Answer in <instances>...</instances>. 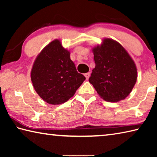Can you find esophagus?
I'll use <instances>...</instances> for the list:
<instances>
[{"instance_id": "obj_1", "label": "esophagus", "mask_w": 157, "mask_h": 157, "mask_svg": "<svg viewBox=\"0 0 157 157\" xmlns=\"http://www.w3.org/2000/svg\"><path fill=\"white\" fill-rule=\"evenodd\" d=\"M84 75H85V77H86V79H89V77H90V73H85V74H84Z\"/></svg>"}]
</instances>
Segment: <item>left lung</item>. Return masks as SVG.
Returning a JSON list of instances; mask_svg holds the SVG:
<instances>
[{
    "instance_id": "left-lung-1",
    "label": "left lung",
    "mask_w": 157,
    "mask_h": 157,
    "mask_svg": "<svg viewBox=\"0 0 157 157\" xmlns=\"http://www.w3.org/2000/svg\"><path fill=\"white\" fill-rule=\"evenodd\" d=\"M95 67L89 81L105 101L117 102L128 96L137 79L134 60L121 44L105 38L93 48Z\"/></svg>"
}]
</instances>
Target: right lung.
Wrapping results in <instances>:
<instances>
[{
  "instance_id": "obj_1",
  "label": "right lung",
  "mask_w": 157,
  "mask_h": 157,
  "mask_svg": "<svg viewBox=\"0 0 157 157\" xmlns=\"http://www.w3.org/2000/svg\"><path fill=\"white\" fill-rule=\"evenodd\" d=\"M59 39L50 42L36 57L30 77L34 89L50 105L66 102L85 80Z\"/></svg>"
}]
</instances>
